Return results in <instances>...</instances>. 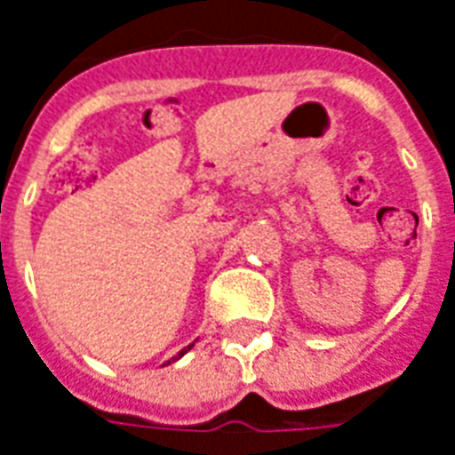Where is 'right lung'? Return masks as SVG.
Listing matches in <instances>:
<instances>
[{"label":"right lung","mask_w":455,"mask_h":455,"mask_svg":"<svg viewBox=\"0 0 455 455\" xmlns=\"http://www.w3.org/2000/svg\"><path fill=\"white\" fill-rule=\"evenodd\" d=\"M189 347H192V345H189ZM189 347H187V349H189ZM187 349H182V352H180V357H182V355H184V352H187Z\"/></svg>","instance_id":"add662e5"}]
</instances>
